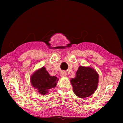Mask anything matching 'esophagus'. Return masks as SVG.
<instances>
[{
    "instance_id": "34e87169",
    "label": "esophagus",
    "mask_w": 123,
    "mask_h": 123,
    "mask_svg": "<svg viewBox=\"0 0 123 123\" xmlns=\"http://www.w3.org/2000/svg\"><path fill=\"white\" fill-rule=\"evenodd\" d=\"M67 74L66 72H62L61 73V74H60V76H61V77H67Z\"/></svg>"
}]
</instances>
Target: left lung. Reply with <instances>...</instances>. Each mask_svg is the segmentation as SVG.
<instances>
[{"label":"left lung","mask_w":123,"mask_h":123,"mask_svg":"<svg viewBox=\"0 0 123 123\" xmlns=\"http://www.w3.org/2000/svg\"><path fill=\"white\" fill-rule=\"evenodd\" d=\"M99 74L93 68L79 66L74 78L70 80L73 91L81 98L89 97L94 93L98 85Z\"/></svg>","instance_id":"1"}]
</instances>
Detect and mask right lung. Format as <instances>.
<instances>
[{"mask_svg": "<svg viewBox=\"0 0 123 123\" xmlns=\"http://www.w3.org/2000/svg\"><path fill=\"white\" fill-rule=\"evenodd\" d=\"M58 80L56 77L49 75L44 67L34 72L30 78L32 87L42 95L48 94L51 89L55 87Z\"/></svg>", "mask_w": 123, "mask_h": 123, "instance_id": "add662e5", "label": "right lung"}]
</instances>
